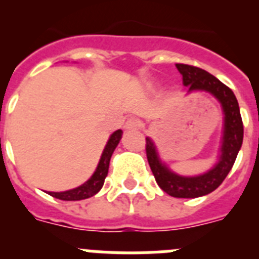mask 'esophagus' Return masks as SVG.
Masks as SVG:
<instances>
[{"instance_id":"esophagus-1","label":"esophagus","mask_w":259,"mask_h":259,"mask_svg":"<svg viewBox=\"0 0 259 259\" xmlns=\"http://www.w3.org/2000/svg\"><path fill=\"white\" fill-rule=\"evenodd\" d=\"M125 130H140L141 122L137 118H128L124 123Z\"/></svg>"}]
</instances>
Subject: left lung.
<instances>
[{
	"mask_svg": "<svg viewBox=\"0 0 259 259\" xmlns=\"http://www.w3.org/2000/svg\"><path fill=\"white\" fill-rule=\"evenodd\" d=\"M183 77V84L188 87V91H207L218 98L224 110V135L222 144V154L218 164L210 170L194 178H183L171 172L157 155L154 144L150 139H146L145 152L152 172L157 184L163 192L178 198H196L211 193L223 183L226 176L236 161L237 153L242 144L244 125L240 114L239 102L232 89L228 88L221 80H218L207 71L200 67L184 63H176Z\"/></svg>",
	"mask_w": 259,
	"mask_h": 259,
	"instance_id": "obj_1",
	"label": "left lung"
}]
</instances>
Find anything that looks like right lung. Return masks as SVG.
I'll return each instance as SVG.
<instances>
[{"instance_id": "1", "label": "right lung", "mask_w": 259, "mask_h": 259, "mask_svg": "<svg viewBox=\"0 0 259 259\" xmlns=\"http://www.w3.org/2000/svg\"><path fill=\"white\" fill-rule=\"evenodd\" d=\"M123 132L120 130L114 132L111 136H110L109 141H107L106 146H105L104 153L101 155V159H100V163L97 166V170L95 171L93 176L87 183H84L83 185H80L77 188L71 189V191L66 192H48L50 196L53 197L59 198V200L63 201H79L84 200V198L92 197L97 193L100 189L102 188L104 185L105 178L107 176L109 172V164H110V158L113 155L114 150H115L116 145H118L120 137H122Z\"/></svg>"}]
</instances>
